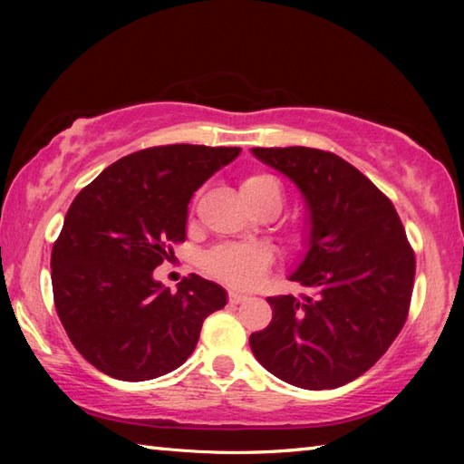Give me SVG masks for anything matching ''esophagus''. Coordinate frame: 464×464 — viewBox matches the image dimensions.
<instances>
[{
  "mask_svg": "<svg viewBox=\"0 0 464 464\" xmlns=\"http://www.w3.org/2000/svg\"><path fill=\"white\" fill-rule=\"evenodd\" d=\"M245 299V295H241V293H237V291H229V303L231 304H239V303H243Z\"/></svg>",
  "mask_w": 464,
  "mask_h": 464,
  "instance_id": "obj_1",
  "label": "esophagus"
}]
</instances>
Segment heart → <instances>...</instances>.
Instances as JSON below:
<instances>
[{
    "label": "heart",
    "mask_w": 464,
    "mask_h": 464,
    "mask_svg": "<svg viewBox=\"0 0 464 464\" xmlns=\"http://www.w3.org/2000/svg\"><path fill=\"white\" fill-rule=\"evenodd\" d=\"M241 193L251 207L271 199L281 201V187L267 173H249L243 177ZM269 265L271 253L261 245H223L205 257V269L235 289L255 287L265 277Z\"/></svg>",
    "instance_id": "1"
}]
</instances>
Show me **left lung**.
<instances>
[{
  "label": "left lung",
  "mask_w": 464,
  "mask_h": 464,
  "mask_svg": "<svg viewBox=\"0 0 464 464\" xmlns=\"http://www.w3.org/2000/svg\"><path fill=\"white\" fill-rule=\"evenodd\" d=\"M299 187L307 255L291 281L314 295L269 297L273 319L249 337L265 369L295 387L337 389L361 377L407 321L415 253L391 199L357 167L311 147H253Z\"/></svg>",
  "instance_id": "1"
}]
</instances>
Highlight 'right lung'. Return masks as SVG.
<instances>
[{
    "label": "right lung",
    "mask_w": 464,
    "mask_h": 464,
    "mask_svg": "<svg viewBox=\"0 0 464 464\" xmlns=\"http://www.w3.org/2000/svg\"><path fill=\"white\" fill-rule=\"evenodd\" d=\"M239 147L160 145L121 157L83 187L52 249L55 309L73 347L120 381H150L191 357L203 321L227 303L191 273L171 293L153 269L185 241L193 193Z\"/></svg>",
    "instance_id": "right-lung-1"
}]
</instances>
